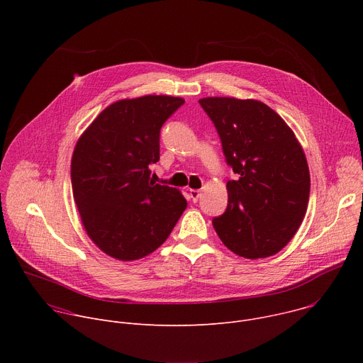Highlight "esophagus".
<instances>
[{"instance_id": "esophagus-1", "label": "esophagus", "mask_w": 363, "mask_h": 363, "mask_svg": "<svg viewBox=\"0 0 363 363\" xmlns=\"http://www.w3.org/2000/svg\"><path fill=\"white\" fill-rule=\"evenodd\" d=\"M189 196H191V199L194 202H196L199 199V196H201V191L199 189H189Z\"/></svg>"}]
</instances>
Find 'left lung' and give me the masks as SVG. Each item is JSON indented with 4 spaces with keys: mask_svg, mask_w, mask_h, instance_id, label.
<instances>
[{
    "mask_svg": "<svg viewBox=\"0 0 363 363\" xmlns=\"http://www.w3.org/2000/svg\"><path fill=\"white\" fill-rule=\"evenodd\" d=\"M199 105L221 139L238 179L227 182L228 205L213 225L227 248L245 258L279 252L298 230L310 174L293 130L264 103L205 97Z\"/></svg>",
    "mask_w": 363,
    "mask_h": 363,
    "instance_id": "left-lung-1",
    "label": "left lung"
}]
</instances>
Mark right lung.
Segmentation results:
<instances>
[{
	"label": "right lung",
	"instance_id": "right-lung-1",
	"mask_svg": "<svg viewBox=\"0 0 363 363\" xmlns=\"http://www.w3.org/2000/svg\"><path fill=\"white\" fill-rule=\"evenodd\" d=\"M172 96L119 100L76 143L72 188L93 242L122 262L138 260L169 237L186 208L172 186L150 179L162 125L184 105Z\"/></svg>",
	"mask_w": 363,
	"mask_h": 363
}]
</instances>
